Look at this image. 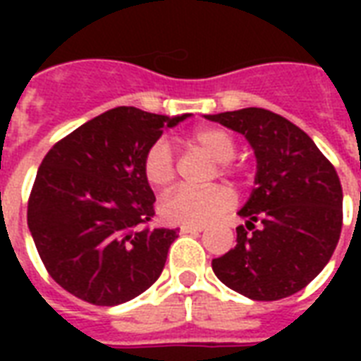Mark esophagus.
I'll return each mask as SVG.
<instances>
[{
  "label": "esophagus",
  "mask_w": 361,
  "mask_h": 361,
  "mask_svg": "<svg viewBox=\"0 0 361 361\" xmlns=\"http://www.w3.org/2000/svg\"><path fill=\"white\" fill-rule=\"evenodd\" d=\"M181 234H199V232H203L204 226H180Z\"/></svg>",
  "instance_id": "34e87169"
}]
</instances>
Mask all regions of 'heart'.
Segmentation results:
<instances>
[{
	"label": "heart",
	"mask_w": 361,
	"mask_h": 361,
	"mask_svg": "<svg viewBox=\"0 0 361 361\" xmlns=\"http://www.w3.org/2000/svg\"><path fill=\"white\" fill-rule=\"evenodd\" d=\"M188 145L203 150L207 157L219 162L220 173H230V160L235 157V139L220 127H201L188 137ZM142 176L152 189H166L176 178L172 149L166 139H157L145 152ZM234 204L232 191L224 185H209L203 189L178 188L166 193L158 211L170 224L183 226H204Z\"/></svg>",
	"instance_id": "obj_1"
}]
</instances>
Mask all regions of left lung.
Wrapping results in <instances>:
<instances>
[{
  "instance_id": "8db88e82",
  "label": "left lung",
  "mask_w": 361,
  "mask_h": 361,
  "mask_svg": "<svg viewBox=\"0 0 361 361\" xmlns=\"http://www.w3.org/2000/svg\"><path fill=\"white\" fill-rule=\"evenodd\" d=\"M207 119L245 135L257 158V188L238 212L247 222L235 228L234 250L212 259V271L257 302L300 292L325 269L341 238L338 173L310 135L274 111L243 108Z\"/></svg>"
}]
</instances>
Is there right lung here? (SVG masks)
I'll list each match as a JSON object with an SVG mask.
<instances>
[{
  "label": "right lung",
  "mask_w": 361,
  "mask_h": 361,
  "mask_svg": "<svg viewBox=\"0 0 361 361\" xmlns=\"http://www.w3.org/2000/svg\"><path fill=\"white\" fill-rule=\"evenodd\" d=\"M185 118L119 106L44 157L28 197V230L46 271L69 294L118 305L157 282L178 230L150 226L157 199L142 158Z\"/></svg>",
  "instance_id": "obj_1"
}]
</instances>
